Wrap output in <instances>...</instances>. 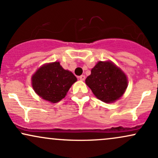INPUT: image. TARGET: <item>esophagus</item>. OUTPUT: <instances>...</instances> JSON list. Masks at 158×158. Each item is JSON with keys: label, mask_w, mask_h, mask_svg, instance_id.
Here are the masks:
<instances>
[{"label": "esophagus", "mask_w": 158, "mask_h": 158, "mask_svg": "<svg viewBox=\"0 0 158 158\" xmlns=\"http://www.w3.org/2000/svg\"><path fill=\"white\" fill-rule=\"evenodd\" d=\"M79 79H80V80L84 81L85 79V75H81V76H80V77H79Z\"/></svg>", "instance_id": "obj_1"}]
</instances>
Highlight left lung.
I'll return each mask as SVG.
<instances>
[{"label":"left lung","mask_w":158,"mask_h":158,"mask_svg":"<svg viewBox=\"0 0 158 158\" xmlns=\"http://www.w3.org/2000/svg\"><path fill=\"white\" fill-rule=\"evenodd\" d=\"M85 83L98 99L113 102L123 96L128 80L124 73L110 61H99L91 70Z\"/></svg>","instance_id":"left-lung-1"}]
</instances>
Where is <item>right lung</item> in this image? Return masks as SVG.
<instances>
[{
    "label": "right lung",
    "instance_id": "1",
    "mask_svg": "<svg viewBox=\"0 0 158 158\" xmlns=\"http://www.w3.org/2000/svg\"><path fill=\"white\" fill-rule=\"evenodd\" d=\"M77 79L71 72L64 70L59 62L44 65L32 77V85L39 97L51 102L64 98L69 88Z\"/></svg>",
    "mask_w": 158,
    "mask_h": 158
}]
</instances>
